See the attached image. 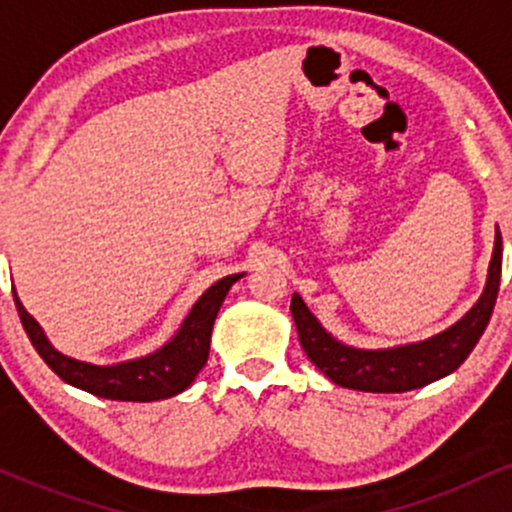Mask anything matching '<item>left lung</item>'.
<instances>
[{
	"label": "left lung",
	"instance_id": "left-lung-1",
	"mask_svg": "<svg viewBox=\"0 0 512 512\" xmlns=\"http://www.w3.org/2000/svg\"><path fill=\"white\" fill-rule=\"evenodd\" d=\"M503 240L496 228V243L489 262L484 293L462 320L424 342L392 346V349H356L332 337L310 313L298 293L291 298V315L298 339L310 361L315 363L334 385L361 392H409L419 390L433 380L445 378L464 363L489 325L498 286H501Z\"/></svg>",
	"mask_w": 512,
	"mask_h": 512
}]
</instances>
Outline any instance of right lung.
Returning a JSON list of instances; mask_svg holds the SVG:
<instances>
[{
    "label": "right lung",
    "instance_id": "obj_1",
    "mask_svg": "<svg viewBox=\"0 0 512 512\" xmlns=\"http://www.w3.org/2000/svg\"><path fill=\"white\" fill-rule=\"evenodd\" d=\"M243 274L223 276L214 286L199 296L192 310L182 320L175 337L156 349L154 354H146L132 361L113 363V366H93V363L76 361L72 356H64L45 337L43 327L33 320L31 313L23 308L14 291V303L19 310L21 325L28 339L35 346L40 358L55 370L64 383L91 392L103 399H120V402H156L180 395L195 383L197 373L204 368L209 358L211 327L226 298L228 289Z\"/></svg>",
    "mask_w": 512,
    "mask_h": 512
}]
</instances>
